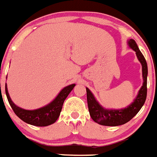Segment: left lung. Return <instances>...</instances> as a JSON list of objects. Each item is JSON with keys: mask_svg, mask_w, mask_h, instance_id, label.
I'll return each instance as SVG.
<instances>
[{"mask_svg": "<svg viewBox=\"0 0 157 157\" xmlns=\"http://www.w3.org/2000/svg\"><path fill=\"white\" fill-rule=\"evenodd\" d=\"M128 46L136 52V55L142 67L143 84L133 101L129 106L122 109H107L99 104L89 88H86L87 100L89 114L94 122L99 125L107 126H117L128 122L135 116L144 105L147 96V77L148 66L145 58L139 50L137 44L133 39L127 41Z\"/></svg>", "mask_w": 157, "mask_h": 157, "instance_id": "left-lung-1", "label": "left lung"}]
</instances>
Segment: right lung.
Listing matches in <instances>:
<instances>
[{"label":"right lung","mask_w":157,"mask_h":157,"mask_svg":"<svg viewBox=\"0 0 157 157\" xmlns=\"http://www.w3.org/2000/svg\"><path fill=\"white\" fill-rule=\"evenodd\" d=\"M76 84H73L65 87L54 98V100L47 105L35 110H26L16 106L11 99L8 92L7 84H5V93L9 100L11 107L13 108L15 114L26 123L35 126H47L58 120L62 111V106L65 99H66L71 91L73 89ZM1 88V87H0Z\"/></svg>","instance_id":"1"}]
</instances>
